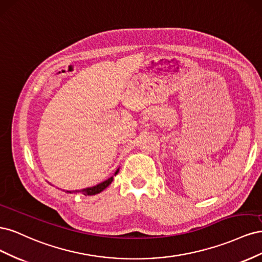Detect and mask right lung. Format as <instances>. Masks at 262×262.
Returning a JSON list of instances; mask_svg holds the SVG:
<instances>
[{
	"label": "right lung",
	"instance_id": "1",
	"mask_svg": "<svg viewBox=\"0 0 262 262\" xmlns=\"http://www.w3.org/2000/svg\"><path fill=\"white\" fill-rule=\"evenodd\" d=\"M118 172H119V168L115 171L114 176H116ZM114 176L108 178V179L105 180V181L100 182V184H98V185H96V186L89 187V188H85V189H82V190H73V191H69V190H67V191H66V190H64V191H66L67 193H73V192H74V193H77V192H81V193H83L84 195H94V194H97V193L101 192L102 190H105L110 184H112L113 180H114Z\"/></svg>",
	"mask_w": 262,
	"mask_h": 262
}]
</instances>
